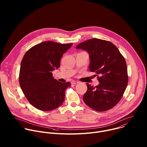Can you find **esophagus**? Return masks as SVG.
I'll return each mask as SVG.
<instances>
[{
	"instance_id": "esophagus-1",
	"label": "esophagus",
	"mask_w": 147,
	"mask_h": 147,
	"mask_svg": "<svg viewBox=\"0 0 147 147\" xmlns=\"http://www.w3.org/2000/svg\"><path fill=\"white\" fill-rule=\"evenodd\" d=\"M79 82L78 81H74V80H73L72 81H71V84H77V83H78Z\"/></svg>"
}]
</instances>
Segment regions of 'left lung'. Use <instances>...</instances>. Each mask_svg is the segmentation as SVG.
Returning a JSON list of instances; mask_svg holds the SVG:
<instances>
[{
    "label": "left lung",
    "mask_w": 147,
    "mask_h": 147,
    "mask_svg": "<svg viewBox=\"0 0 147 147\" xmlns=\"http://www.w3.org/2000/svg\"><path fill=\"white\" fill-rule=\"evenodd\" d=\"M76 49L86 51L90 56V71L96 73L99 84L93 87L87 83L83 100L98 112L108 111L120 101L128 82L124 57L117 48L108 40L92 38L79 44Z\"/></svg>",
    "instance_id": "obj_1"
}]
</instances>
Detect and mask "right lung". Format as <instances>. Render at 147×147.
Masks as SVG:
<instances>
[{"label":"right lung","mask_w":147,"mask_h":147,"mask_svg":"<svg viewBox=\"0 0 147 147\" xmlns=\"http://www.w3.org/2000/svg\"><path fill=\"white\" fill-rule=\"evenodd\" d=\"M72 45L44 41L30 48L24 55L20 65V86L35 108L50 111L63 102L65 91L71 83L57 81L52 71L59 67L63 54Z\"/></svg>","instance_id":"1"}]
</instances>
